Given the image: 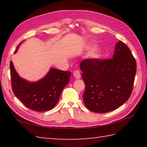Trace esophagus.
Segmentation results:
<instances>
[{
  "instance_id": "34e87169",
  "label": "esophagus",
  "mask_w": 147,
  "mask_h": 147,
  "mask_svg": "<svg viewBox=\"0 0 147 147\" xmlns=\"http://www.w3.org/2000/svg\"><path fill=\"white\" fill-rule=\"evenodd\" d=\"M73 75L76 78V79H80L81 78V74L80 72L78 70H75L73 72Z\"/></svg>"
}]
</instances>
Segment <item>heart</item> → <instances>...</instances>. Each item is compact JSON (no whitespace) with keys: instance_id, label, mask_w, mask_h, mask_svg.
I'll use <instances>...</instances> for the list:
<instances>
[{"instance_id":"obj_1","label":"heart","mask_w":147,"mask_h":147,"mask_svg":"<svg viewBox=\"0 0 147 147\" xmlns=\"http://www.w3.org/2000/svg\"><path fill=\"white\" fill-rule=\"evenodd\" d=\"M100 56V54L97 51H93L90 54V57L92 59H97Z\"/></svg>"}]
</instances>
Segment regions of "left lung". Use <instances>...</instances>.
Wrapping results in <instances>:
<instances>
[{
    "mask_svg": "<svg viewBox=\"0 0 147 147\" xmlns=\"http://www.w3.org/2000/svg\"><path fill=\"white\" fill-rule=\"evenodd\" d=\"M80 69L85 85L83 97L86 108L105 113L119 107L129 99L135 82L136 62L122 41L115 45L111 59H87Z\"/></svg>",
    "mask_w": 147,
    "mask_h": 147,
    "instance_id": "left-lung-1",
    "label": "left lung"
}]
</instances>
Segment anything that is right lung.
I'll use <instances>...</instances> for the list:
<instances>
[{
  "instance_id": "obj_1",
  "label": "right lung",
  "mask_w": 147,
  "mask_h": 147,
  "mask_svg": "<svg viewBox=\"0 0 147 147\" xmlns=\"http://www.w3.org/2000/svg\"><path fill=\"white\" fill-rule=\"evenodd\" d=\"M14 51L17 52L19 46ZM12 90L15 96L28 109L34 111H47L59 101L62 90L69 82L70 71L51 68L49 73L37 82L30 83L18 75L10 62Z\"/></svg>"
}]
</instances>
